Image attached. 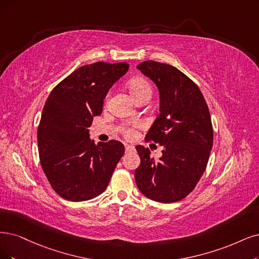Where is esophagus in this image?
Returning <instances> with one entry per match:
<instances>
[{
	"instance_id": "esophagus-1",
	"label": "esophagus",
	"mask_w": 259,
	"mask_h": 259,
	"mask_svg": "<svg viewBox=\"0 0 259 259\" xmlns=\"http://www.w3.org/2000/svg\"><path fill=\"white\" fill-rule=\"evenodd\" d=\"M135 150V146H132V145H126V152L128 154V152H131V151H133Z\"/></svg>"
}]
</instances>
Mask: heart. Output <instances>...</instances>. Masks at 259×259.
I'll list each match as a JSON object with an SVG mask.
<instances>
[{
	"label": "heart",
	"instance_id": "1",
	"mask_svg": "<svg viewBox=\"0 0 259 259\" xmlns=\"http://www.w3.org/2000/svg\"><path fill=\"white\" fill-rule=\"evenodd\" d=\"M128 89H129V92L131 93V95L133 96V98L137 97V96H139L141 94H145V93L150 95V92H151L149 83L143 78H135L131 81H129ZM126 135H127V137H132L133 131L131 129H129L126 131Z\"/></svg>",
	"mask_w": 259,
	"mask_h": 259
}]
</instances>
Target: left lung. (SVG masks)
<instances>
[{
	"label": "left lung",
	"instance_id": "1",
	"mask_svg": "<svg viewBox=\"0 0 259 259\" xmlns=\"http://www.w3.org/2000/svg\"><path fill=\"white\" fill-rule=\"evenodd\" d=\"M137 68L159 92L160 113L145 139L163 150L155 159L148 148L136 146L141 159L136 183L155 202H178L193 191L208 163L213 144L208 105L197 85L174 66L146 61Z\"/></svg>",
	"mask_w": 259,
	"mask_h": 259
}]
</instances>
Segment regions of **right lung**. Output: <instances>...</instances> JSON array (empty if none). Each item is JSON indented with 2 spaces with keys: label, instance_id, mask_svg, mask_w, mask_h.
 <instances>
[{
  "label": "right lung",
  "instance_id": "1",
  "mask_svg": "<svg viewBox=\"0 0 259 259\" xmlns=\"http://www.w3.org/2000/svg\"><path fill=\"white\" fill-rule=\"evenodd\" d=\"M128 69L127 63L82 66L57 84L45 103L37 131L40 163L53 190L67 200L83 202L104 192L124 154L118 141L95 144L89 128Z\"/></svg>",
  "mask_w": 259,
  "mask_h": 259
}]
</instances>
